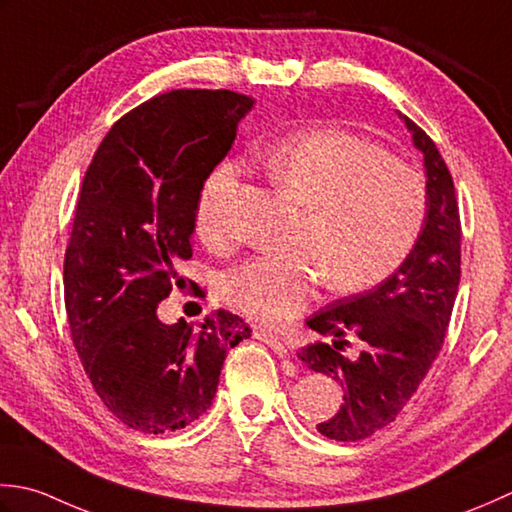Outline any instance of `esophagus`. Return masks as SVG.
<instances>
[{
    "label": "esophagus",
    "mask_w": 512,
    "mask_h": 512,
    "mask_svg": "<svg viewBox=\"0 0 512 512\" xmlns=\"http://www.w3.org/2000/svg\"><path fill=\"white\" fill-rule=\"evenodd\" d=\"M256 338L260 340V342H265L267 347H271L274 349V353L278 358H287L289 356V351H287V344L280 340L278 336H274V333L271 331H256Z\"/></svg>",
    "instance_id": "esophagus-1"
}]
</instances>
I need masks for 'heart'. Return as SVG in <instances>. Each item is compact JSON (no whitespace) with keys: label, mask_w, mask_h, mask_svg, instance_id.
Returning a JSON list of instances; mask_svg holds the SVG:
<instances>
[{"label":"heart","mask_w":512,"mask_h":512,"mask_svg":"<svg viewBox=\"0 0 512 512\" xmlns=\"http://www.w3.org/2000/svg\"><path fill=\"white\" fill-rule=\"evenodd\" d=\"M267 176L305 207L296 252L252 258L229 271L221 294L263 327H283L316 296L320 280L356 294L387 280L409 256L426 216V187L411 165L347 130L318 125L256 154ZM241 172L221 163L203 181L196 232L227 252L236 243Z\"/></svg>","instance_id":"obj_1"}]
</instances>
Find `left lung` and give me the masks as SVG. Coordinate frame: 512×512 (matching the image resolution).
<instances>
[{
	"instance_id": "obj_1",
	"label": "left lung",
	"mask_w": 512,
	"mask_h": 512,
	"mask_svg": "<svg viewBox=\"0 0 512 512\" xmlns=\"http://www.w3.org/2000/svg\"><path fill=\"white\" fill-rule=\"evenodd\" d=\"M424 154L426 216L415 247L384 283L316 311L307 327L331 342H314L298 358L340 382L344 404L318 431L336 442L371 437L400 415L440 356L451 322L462 263V225L453 176L429 134L402 117ZM347 335L361 340L358 359L341 351Z\"/></svg>"
}]
</instances>
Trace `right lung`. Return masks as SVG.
Here are the masks:
<instances>
[{
    "label": "right lung",
    "instance_id": "right-lung-1",
    "mask_svg": "<svg viewBox=\"0 0 512 512\" xmlns=\"http://www.w3.org/2000/svg\"><path fill=\"white\" fill-rule=\"evenodd\" d=\"M252 106L232 90L156 95L112 125L83 176L64 260L68 325L101 402L134 431L198 420L227 351L252 336L223 309L196 329L156 316L187 285L198 194Z\"/></svg>",
    "mask_w": 512,
    "mask_h": 512
}]
</instances>
